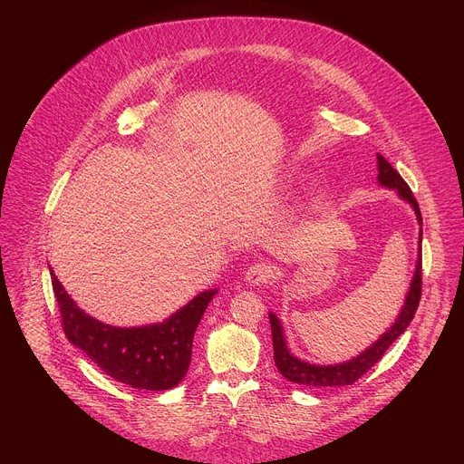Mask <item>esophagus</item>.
Here are the masks:
<instances>
[{
  "mask_svg": "<svg viewBox=\"0 0 464 464\" xmlns=\"http://www.w3.org/2000/svg\"><path fill=\"white\" fill-rule=\"evenodd\" d=\"M276 279V268L266 260H256L246 272L244 281L249 286H260V285H270Z\"/></svg>",
  "mask_w": 464,
  "mask_h": 464,
  "instance_id": "34e87169",
  "label": "esophagus"
}]
</instances>
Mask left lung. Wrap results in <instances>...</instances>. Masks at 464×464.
<instances>
[{"label":"left lung","instance_id":"obj_1","mask_svg":"<svg viewBox=\"0 0 464 464\" xmlns=\"http://www.w3.org/2000/svg\"><path fill=\"white\" fill-rule=\"evenodd\" d=\"M376 158H378V181L383 187L399 190V194L404 198V200L413 206V209L417 213V218L422 224L420 208L415 200V196H413L410 185L404 181V178L399 174V170H394L392 165L382 154H376ZM420 242H422V229H420ZM420 295H422V247H419V260H417V270H415V276H413V281H411V288L408 292L404 308H402L399 319H396V323L387 330V333L372 347H369L358 358H354L351 362H345V363H340V365H328V367L310 365L306 362H301V360L294 358L286 349L279 319L274 314H270L272 340H274V360H276V365H277L279 372L288 382L312 385V387H333V385H351V383H354L378 360H382V356L385 354V351L392 345V342L396 338L404 334V330L408 328V324L415 317V312H417L419 303H420Z\"/></svg>","mask_w":464,"mask_h":464}]
</instances>
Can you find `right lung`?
Masks as SVG:
<instances>
[{
    "label": "right lung",
    "instance_id": "1",
    "mask_svg": "<svg viewBox=\"0 0 464 464\" xmlns=\"http://www.w3.org/2000/svg\"><path fill=\"white\" fill-rule=\"evenodd\" d=\"M51 285L68 340L108 376L147 391H165L183 380L190 363L196 326L217 294V290H208L196 295L160 324L117 328L86 315L53 272Z\"/></svg>",
    "mask_w": 464,
    "mask_h": 464
}]
</instances>
